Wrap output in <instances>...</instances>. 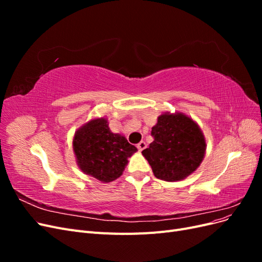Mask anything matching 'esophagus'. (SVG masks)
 Returning <instances> with one entry per match:
<instances>
[{
	"mask_svg": "<svg viewBox=\"0 0 262 262\" xmlns=\"http://www.w3.org/2000/svg\"><path fill=\"white\" fill-rule=\"evenodd\" d=\"M137 147H138V149L141 152V150H143V149L146 147V143H145V142H143V141H141L140 143L137 145Z\"/></svg>",
	"mask_w": 262,
	"mask_h": 262,
	"instance_id": "34e87169",
	"label": "esophagus"
}]
</instances>
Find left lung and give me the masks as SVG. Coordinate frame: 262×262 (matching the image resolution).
Returning a JSON list of instances; mask_svg holds the SVG:
<instances>
[{"instance_id":"left-lung-1","label":"left lung","mask_w":262,"mask_h":262,"mask_svg":"<svg viewBox=\"0 0 262 262\" xmlns=\"http://www.w3.org/2000/svg\"><path fill=\"white\" fill-rule=\"evenodd\" d=\"M150 136L154 141L142 154L156 178L178 181L199 167L205 153V141L192 119L182 114H164L158 117Z\"/></svg>"}]
</instances>
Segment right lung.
Masks as SVG:
<instances>
[{"instance_id":"1","label":"right lung","mask_w":262,"mask_h":262,"mask_svg":"<svg viewBox=\"0 0 262 262\" xmlns=\"http://www.w3.org/2000/svg\"><path fill=\"white\" fill-rule=\"evenodd\" d=\"M73 148L82 171L104 182L120 177L128 164L126 158L138 150L124 137L110 131L104 118L95 119L78 129Z\"/></svg>"}]
</instances>
